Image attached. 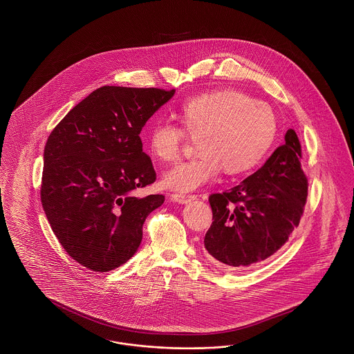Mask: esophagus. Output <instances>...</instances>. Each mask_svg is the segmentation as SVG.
I'll list each match as a JSON object with an SVG mask.
<instances>
[{
    "label": "esophagus",
    "instance_id": "esophagus-1",
    "mask_svg": "<svg viewBox=\"0 0 354 354\" xmlns=\"http://www.w3.org/2000/svg\"><path fill=\"white\" fill-rule=\"evenodd\" d=\"M171 197L175 203H179V204H188L193 200H196L194 194H184V193H174Z\"/></svg>",
    "mask_w": 354,
    "mask_h": 354
}]
</instances>
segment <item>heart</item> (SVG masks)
Masks as SVG:
<instances>
[{"mask_svg":"<svg viewBox=\"0 0 354 354\" xmlns=\"http://www.w3.org/2000/svg\"><path fill=\"white\" fill-rule=\"evenodd\" d=\"M179 126L158 122L148 131L145 145L162 163L178 161L188 138L200 153L163 175V185L189 192L213 180L223 169L243 175L266 157L278 135L271 106L240 91L225 89L192 97L175 110Z\"/></svg>","mask_w":354,"mask_h":354,"instance_id":"1","label":"heart"}]
</instances>
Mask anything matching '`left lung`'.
<instances>
[{
  "label": "left lung",
  "instance_id": "obj_1",
  "mask_svg": "<svg viewBox=\"0 0 354 354\" xmlns=\"http://www.w3.org/2000/svg\"><path fill=\"white\" fill-rule=\"evenodd\" d=\"M300 140L293 129L265 165L230 191L213 193V222L204 244L223 270L262 263L286 244L308 198Z\"/></svg>",
  "mask_w": 354,
  "mask_h": 354
}]
</instances>
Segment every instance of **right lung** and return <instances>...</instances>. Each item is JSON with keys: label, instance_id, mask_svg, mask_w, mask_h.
<instances>
[{"label": "right lung", "instance_id": "add662e5", "mask_svg": "<svg viewBox=\"0 0 354 354\" xmlns=\"http://www.w3.org/2000/svg\"><path fill=\"white\" fill-rule=\"evenodd\" d=\"M175 89L105 86L73 107L44 149L40 197L54 235L82 266L106 272L126 263L163 194L132 192L156 182L140 132Z\"/></svg>", "mask_w": 354, "mask_h": 354}]
</instances>
